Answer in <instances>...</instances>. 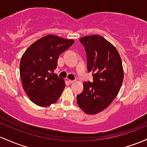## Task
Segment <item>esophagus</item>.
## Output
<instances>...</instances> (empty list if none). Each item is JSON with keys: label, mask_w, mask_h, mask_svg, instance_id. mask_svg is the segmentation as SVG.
Here are the masks:
<instances>
[{"label": "esophagus", "mask_w": 147, "mask_h": 147, "mask_svg": "<svg viewBox=\"0 0 147 147\" xmlns=\"http://www.w3.org/2000/svg\"><path fill=\"white\" fill-rule=\"evenodd\" d=\"M69 82L70 84H72L74 83V82H75V80H69Z\"/></svg>", "instance_id": "esophagus-1"}]
</instances>
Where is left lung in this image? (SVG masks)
Wrapping results in <instances>:
<instances>
[{
  "label": "left lung",
  "instance_id": "8db88e82",
  "mask_svg": "<svg viewBox=\"0 0 147 147\" xmlns=\"http://www.w3.org/2000/svg\"><path fill=\"white\" fill-rule=\"evenodd\" d=\"M87 54V67L93 82H84L83 91L77 96L78 106L88 115L108 108L118 94L123 80L122 61L118 51L100 35L80 39Z\"/></svg>",
  "mask_w": 147,
  "mask_h": 147
}]
</instances>
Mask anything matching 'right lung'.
<instances>
[{"mask_svg":"<svg viewBox=\"0 0 147 147\" xmlns=\"http://www.w3.org/2000/svg\"><path fill=\"white\" fill-rule=\"evenodd\" d=\"M74 43L49 34L26 49L20 62V75L24 91L39 106L47 107L59 99L65 87L64 79L53 74L59 56Z\"/></svg>","mask_w":147,"mask_h":147,"instance_id":"right-lung-1","label":"right lung"}]
</instances>
